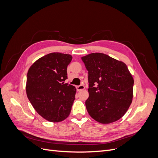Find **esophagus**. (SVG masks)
I'll list each match as a JSON object with an SVG mask.
<instances>
[{
  "mask_svg": "<svg viewBox=\"0 0 158 158\" xmlns=\"http://www.w3.org/2000/svg\"><path fill=\"white\" fill-rule=\"evenodd\" d=\"M76 89H77V91L83 90L85 89V86L84 85H78V86L76 87Z\"/></svg>",
  "mask_w": 158,
  "mask_h": 158,
  "instance_id": "obj_1",
  "label": "esophagus"
}]
</instances>
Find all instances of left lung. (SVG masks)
<instances>
[{
	"label": "left lung",
	"instance_id": "left-lung-1",
	"mask_svg": "<svg viewBox=\"0 0 158 158\" xmlns=\"http://www.w3.org/2000/svg\"><path fill=\"white\" fill-rule=\"evenodd\" d=\"M82 60L88 71L89 98L85 103L89 114L102 124L117 121L132 101L134 80L127 66L100 52Z\"/></svg>",
	"mask_w": 158,
	"mask_h": 158
}]
</instances>
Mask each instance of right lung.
<instances>
[{
    "label": "right lung",
    "mask_w": 158,
    "mask_h": 158,
    "mask_svg": "<svg viewBox=\"0 0 158 158\" xmlns=\"http://www.w3.org/2000/svg\"><path fill=\"white\" fill-rule=\"evenodd\" d=\"M73 57L51 52L37 60L28 70L26 94L38 114L50 122H60L70 114L76 89L64 83Z\"/></svg>",
    "instance_id": "add662e5"
}]
</instances>
